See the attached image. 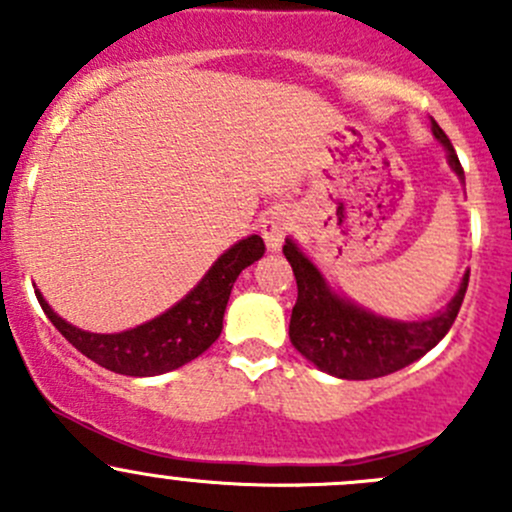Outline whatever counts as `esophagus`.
<instances>
[{
	"mask_svg": "<svg viewBox=\"0 0 512 512\" xmlns=\"http://www.w3.org/2000/svg\"><path fill=\"white\" fill-rule=\"evenodd\" d=\"M294 230V215L285 208H277L262 220V237H265V245L270 252H277L285 242V237Z\"/></svg>",
	"mask_w": 512,
	"mask_h": 512,
	"instance_id": "esophagus-1",
	"label": "esophagus"
}]
</instances>
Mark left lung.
I'll return each mask as SVG.
<instances>
[{
	"label": "left lung",
	"mask_w": 512,
	"mask_h": 512,
	"mask_svg": "<svg viewBox=\"0 0 512 512\" xmlns=\"http://www.w3.org/2000/svg\"><path fill=\"white\" fill-rule=\"evenodd\" d=\"M431 131L446 151L451 170L466 185L456 151L433 118ZM282 252L297 280V304L289 319V342L319 371L337 379H379L414 364L446 337L466 297L468 270L451 302L436 314L416 322L389 319L339 294L292 237H287Z\"/></svg>",
	"instance_id": "left-lung-1"
}]
</instances>
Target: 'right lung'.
Instances as JSON below:
<instances>
[{
	"label": "right lung",
	"instance_id": "1",
	"mask_svg": "<svg viewBox=\"0 0 512 512\" xmlns=\"http://www.w3.org/2000/svg\"><path fill=\"white\" fill-rule=\"evenodd\" d=\"M262 255L265 242L260 235L242 237L213 262L203 280L180 302L151 322L116 334H96L74 327L49 307L44 294L36 292V299L66 342L98 366L123 376H158L180 369L213 347L223 332L225 307L237 275Z\"/></svg>",
	"mask_w": 512,
	"mask_h": 512
}]
</instances>
